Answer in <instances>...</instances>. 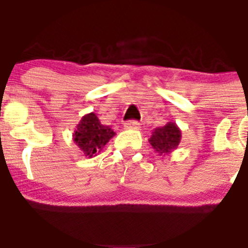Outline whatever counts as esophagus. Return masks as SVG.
I'll list each match as a JSON object with an SVG mask.
<instances>
[{
  "label": "esophagus",
  "mask_w": 248,
  "mask_h": 248,
  "mask_svg": "<svg viewBox=\"0 0 248 248\" xmlns=\"http://www.w3.org/2000/svg\"><path fill=\"white\" fill-rule=\"evenodd\" d=\"M139 122H137V120H128V122L124 123V126L126 129H137L139 128Z\"/></svg>",
  "instance_id": "34e87169"
}]
</instances>
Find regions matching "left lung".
Listing matches in <instances>:
<instances>
[{
  "instance_id": "1",
  "label": "left lung",
  "mask_w": 248,
  "mask_h": 248,
  "mask_svg": "<svg viewBox=\"0 0 248 248\" xmlns=\"http://www.w3.org/2000/svg\"><path fill=\"white\" fill-rule=\"evenodd\" d=\"M180 139V129L175 125V123H168L163 128L155 129L149 141L156 153H159L160 155H165L177 148Z\"/></svg>"
}]
</instances>
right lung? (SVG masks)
<instances>
[{
  "instance_id": "1",
  "label": "right lung",
  "mask_w": 248,
  "mask_h": 248,
  "mask_svg": "<svg viewBox=\"0 0 248 248\" xmlns=\"http://www.w3.org/2000/svg\"><path fill=\"white\" fill-rule=\"evenodd\" d=\"M114 130L103 125L94 113L87 114L79 122L74 133V141L85 154L93 156L114 137Z\"/></svg>"
}]
</instances>
